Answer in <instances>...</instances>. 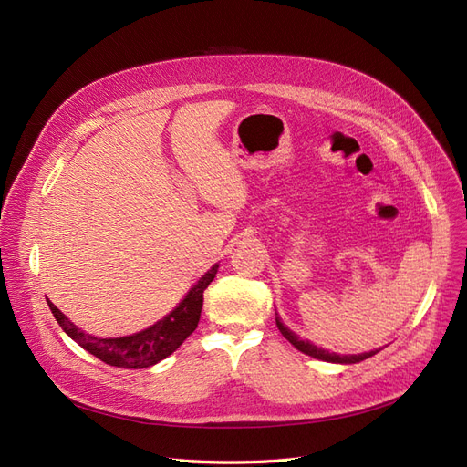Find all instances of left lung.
I'll return each instance as SVG.
<instances>
[{
  "instance_id": "1",
  "label": "left lung",
  "mask_w": 467,
  "mask_h": 467,
  "mask_svg": "<svg viewBox=\"0 0 467 467\" xmlns=\"http://www.w3.org/2000/svg\"><path fill=\"white\" fill-rule=\"evenodd\" d=\"M275 321H277V327L279 331L283 333V337L295 347L296 350L312 356V358H317V359H323V361H333V364H358V361H364L371 356H375L379 350H373V352H366V354H358V356H338V354H333V352H327V350H321L317 347H314V344H309L307 340H300L295 333L288 331L286 327L281 323L279 317H275Z\"/></svg>"
}]
</instances>
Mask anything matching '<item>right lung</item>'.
Returning a JSON list of instances; mask_svg holds the SVG:
<instances>
[{"mask_svg": "<svg viewBox=\"0 0 467 467\" xmlns=\"http://www.w3.org/2000/svg\"><path fill=\"white\" fill-rule=\"evenodd\" d=\"M217 267L219 265H213L207 271L167 317L151 325L146 331L123 338H98L88 333H82L49 300L47 306L56 321L61 325V329L75 342H78L86 352L94 354L98 359L115 368L144 369L171 356L196 331L203 306V290L215 279Z\"/></svg>", "mask_w": 467, "mask_h": 467, "instance_id": "1", "label": "right lung"}]
</instances>
